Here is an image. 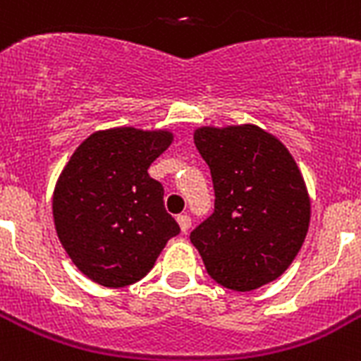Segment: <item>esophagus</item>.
Returning a JSON list of instances; mask_svg holds the SVG:
<instances>
[{"instance_id": "34e87169", "label": "esophagus", "mask_w": 361, "mask_h": 361, "mask_svg": "<svg viewBox=\"0 0 361 361\" xmlns=\"http://www.w3.org/2000/svg\"><path fill=\"white\" fill-rule=\"evenodd\" d=\"M178 224H180L181 231H183V233H187L190 228V216L189 215H178Z\"/></svg>"}]
</instances>
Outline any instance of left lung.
Instances as JSON below:
<instances>
[{
    "label": "left lung",
    "mask_w": 361,
    "mask_h": 361,
    "mask_svg": "<svg viewBox=\"0 0 361 361\" xmlns=\"http://www.w3.org/2000/svg\"><path fill=\"white\" fill-rule=\"evenodd\" d=\"M195 145L215 187L213 215L190 231L207 274L233 291L274 282L310 228L302 172L282 140L254 124L202 126Z\"/></svg>",
    "instance_id": "1"
}]
</instances>
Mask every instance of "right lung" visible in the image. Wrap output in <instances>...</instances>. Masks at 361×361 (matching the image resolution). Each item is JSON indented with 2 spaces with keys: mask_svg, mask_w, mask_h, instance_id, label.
<instances>
[{
  "mask_svg": "<svg viewBox=\"0 0 361 361\" xmlns=\"http://www.w3.org/2000/svg\"><path fill=\"white\" fill-rule=\"evenodd\" d=\"M166 130L92 133L64 165L54 190L59 241L79 271L104 287L139 282L180 233L148 169L172 145Z\"/></svg>",
  "mask_w": 361,
  "mask_h": 361,
  "instance_id": "right-lung-1",
  "label": "right lung"
}]
</instances>
